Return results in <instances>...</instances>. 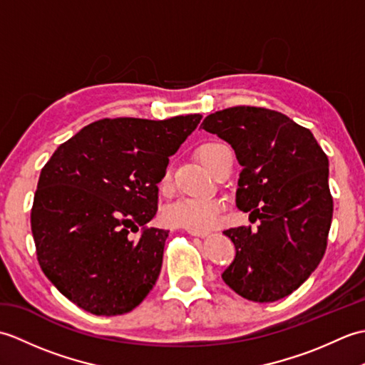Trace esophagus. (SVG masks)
<instances>
[{"instance_id": "34e87169", "label": "esophagus", "mask_w": 365, "mask_h": 365, "mask_svg": "<svg viewBox=\"0 0 365 365\" xmlns=\"http://www.w3.org/2000/svg\"><path fill=\"white\" fill-rule=\"evenodd\" d=\"M187 232H188V234H191V235L200 237V238H204V237L208 235V232H197V230H188V229H187Z\"/></svg>"}]
</instances>
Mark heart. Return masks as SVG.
<instances>
[{"mask_svg": "<svg viewBox=\"0 0 365 365\" xmlns=\"http://www.w3.org/2000/svg\"><path fill=\"white\" fill-rule=\"evenodd\" d=\"M226 149V145L221 143H207L199 147L197 155L199 160L210 169L213 161L220 150ZM161 191H169L170 188V169L168 168L161 175L160 180ZM222 212V202L218 199L210 197H191V196H180L170 202L163 218L173 227H182L188 230L207 232L216 226Z\"/></svg>", "mask_w": 365, "mask_h": 365, "instance_id": "b5f03b06", "label": "heart"}]
</instances>
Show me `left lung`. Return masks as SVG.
Returning <instances> with one entry per match:
<instances>
[{
    "mask_svg": "<svg viewBox=\"0 0 365 365\" xmlns=\"http://www.w3.org/2000/svg\"><path fill=\"white\" fill-rule=\"evenodd\" d=\"M235 150L243 166L237 207L251 227L224 230L235 260L222 281L250 301L273 302L294 292L319 267L332 221L328 157L311 130L260 106H234L202 122Z\"/></svg>",
    "mask_w": 365,
    "mask_h": 365,
    "instance_id": "1",
    "label": "left lung"
}]
</instances>
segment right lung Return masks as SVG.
I'll list each match as a JSON object with an SVG mask.
<instances>
[{"label": "right lung", "mask_w": 365, "mask_h": 365, "mask_svg": "<svg viewBox=\"0 0 365 365\" xmlns=\"http://www.w3.org/2000/svg\"><path fill=\"white\" fill-rule=\"evenodd\" d=\"M200 119H100L46 161L31 230L43 274L73 304L122 315L153 289L169 234L147 226L158 210L157 185Z\"/></svg>", "instance_id": "1"}]
</instances>
